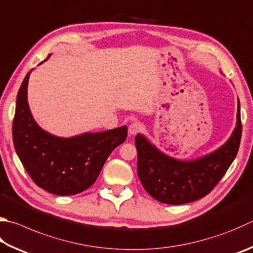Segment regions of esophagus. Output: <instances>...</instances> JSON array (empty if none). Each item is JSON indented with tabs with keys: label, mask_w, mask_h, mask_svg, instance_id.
Listing matches in <instances>:
<instances>
[{
	"label": "esophagus",
	"mask_w": 253,
	"mask_h": 253,
	"mask_svg": "<svg viewBox=\"0 0 253 253\" xmlns=\"http://www.w3.org/2000/svg\"><path fill=\"white\" fill-rule=\"evenodd\" d=\"M142 129V125L139 122H134L129 125L128 128V131H129L130 135H136L137 132H139Z\"/></svg>",
	"instance_id": "1"
}]
</instances>
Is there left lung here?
I'll list each match as a JSON object with an SVG mask.
<instances>
[{"label": "left lung", "instance_id": "1", "mask_svg": "<svg viewBox=\"0 0 253 253\" xmlns=\"http://www.w3.org/2000/svg\"><path fill=\"white\" fill-rule=\"evenodd\" d=\"M242 134L240 104L237 126L226 144L199 159L182 162L163 154L145 136L135 137L137 173L145 190L160 203L182 205L203 198L213 189L238 154Z\"/></svg>", "mask_w": 253, "mask_h": 253}]
</instances>
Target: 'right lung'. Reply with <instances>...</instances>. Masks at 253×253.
I'll return each instance as SVG.
<instances>
[{
  "label": "right lung",
  "mask_w": 253,
  "mask_h": 253,
  "mask_svg": "<svg viewBox=\"0 0 253 253\" xmlns=\"http://www.w3.org/2000/svg\"><path fill=\"white\" fill-rule=\"evenodd\" d=\"M30 73L18 90L13 119L16 154L30 177L44 190L57 196L80 194L93 185L108 156L126 140L127 127L70 138L48 134L36 124L27 103Z\"/></svg>",
  "instance_id": "right-lung-1"
}]
</instances>
